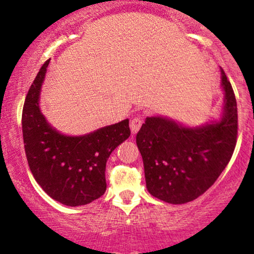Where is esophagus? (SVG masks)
<instances>
[{
  "label": "esophagus",
  "mask_w": 254,
  "mask_h": 254,
  "mask_svg": "<svg viewBox=\"0 0 254 254\" xmlns=\"http://www.w3.org/2000/svg\"><path fill=\"white\" fill-rule=\"evenodd\" d=\"M142 123H143V118H142L141 115L136 116V117H133L132 119H131L130 129H131V131H132V133H136L137 131L141 129Z\"/></svg>",
  "instance_id": "esophagus-1"
}]
</instances>
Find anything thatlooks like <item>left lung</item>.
<instances>
[{"label":"left lung","instance_id":"obj_1","mask_svg":"<svg viewBox=\"0 0 254 254\" xmlns=\"http://www.w3.org/2000/svg\"><path fill=\"white\" fill-rule=\"evenodd\" d=\"M224 111L221 122L197 129L161 117H148L136 135L151 196L171 204L196 199L228 165L238 137L234 90L222 70Z\"/></svg>","mask_w":254,"mask_h":254}]
</instances>
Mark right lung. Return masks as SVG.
<instances>
[{
    "label": "right lung",
    "instance_id": "add662e5",
    "mask_svg": "<svg viewBox=\"0 0 254 254\" xmlns=\"http://www.w3.org/2000/svg\"><path fill=\"white\" fill-rule=\"evenodd\" d=\"M50 60L40 68L26 95L22 135L34 179L51 198L69 206L88 204L106 191V162L130 136L129 119L84 136H64L46 123L39 93Z\"/></svg>",
    "mask_w": 254,
    "mask_h": 254
}]
</instances>
